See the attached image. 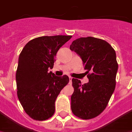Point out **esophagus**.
<instances>
[{
    "label": "esophagus",
    "mask_w": 132,
    "mask_h": 132,
    "mask_svg": "<svg viewBox=\"0 0 132 132\" xmlns=\"http://www.w3.org/2000/svg\"><path fill=\"white\" fill-rule=\"evenodd\" d=\"M72 78L71 77H69V84L70 85L72 84Z\"/></svg>",
    "instance_id": "34e87169"
}]
</instances>
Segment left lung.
Instances as JSON below:
<instances>
[{"label":"left lung","instance_id":"left-lung-1","mask_svg":"<svg viewBox=\"0 0 132 132\" xmlns=\"http://www.w3.org/2000/svg\"><path fill=\"white\" fill-rule=\"evenodd\" d=\"M70 49L80 56L87 73L91 72L87 83L72 79L71 110L79 118L90 119L103 112L114 91L118 70L116 53L109 43L92 36L77 38Z\"/></svg>","mask_w":132,"mask_h":132}]
</instances>
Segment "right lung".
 Segmentation results:
<instances>
[{"label": "right lung", "instance_id": "add662e5", "mask_svg": "<svg viewBox=\"0 0 132 132\" xmlns=\"http://www.w3.org/2000/svg\"><path fill=\"white\" fill-rule=\"evenodd\" d=\"M72 36H45L29 41L20 53L16 71L18 99L31 118L44 121L53 116L55 102L68 84L67 75L57 77L52 72L59 49Z\"/></svg>", "mask_w": 132, "mask_h": 132}]
</instances>
